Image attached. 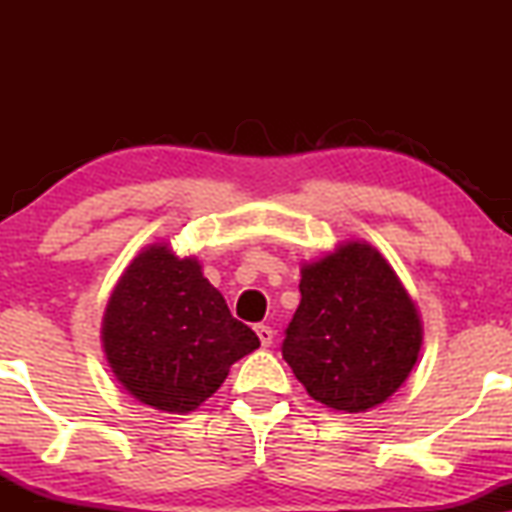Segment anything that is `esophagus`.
I'll return each mask as SVG.
<instances>
[{
	"label": "esophagus",
	"instance_id": "34e87169",
	"mask_svg": "<svg viewBox=\"0 0 512 512\" xmlns=\"http://www.w3.org/2000/svg\"><path fill=\"white\" fill-rule=\"evenodd\" d=\"M256 335H258V340H261L263 347H270L272 340H275V331H272L268 324H258L256 326Z\"/></svg>",
	"mask_w": 512,
	"mask_h": 512
}]
</instances>
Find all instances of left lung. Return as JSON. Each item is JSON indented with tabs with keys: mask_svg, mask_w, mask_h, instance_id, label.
Returning <instances> with one entry per match:
<instances>
[{
	"mask_svg": "<svg viewBox=\"0 0 512 512\" xmlns=\"http://www.w3.org/2000/svg\"><path fill=\"white\" fill-rule=\"evenodd\" d=\"M300 275L282 356L307 394L342 412L394 396L417 363L422 321L391 265L370 244L345 242Z\"/></svg>",
	"mask_w": 512,
	"mask_h": 512,
	"instance_id": "8db88e82",
	"label": "left lung"
}]
</instances>
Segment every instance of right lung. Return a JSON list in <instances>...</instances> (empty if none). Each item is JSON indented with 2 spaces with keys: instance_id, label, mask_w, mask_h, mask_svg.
<instances>
[{
  "instance_id": "add662e5",
  "label": "right lung",
  "mask_w": 512,
  "mask_h": 512,
  "mask_svg": "<svg viewBox=\"0 0 512 512\" xmlns=\"http://www.w3.org/2000/svg\"><path fill=\"white\" fill-rule=\"evenodd\" d=\"M104 354L139 403L186 415L261 340L230 314L195 258L151 244L118 279L102 321Z\"/></svg>"
}]
</instances>
